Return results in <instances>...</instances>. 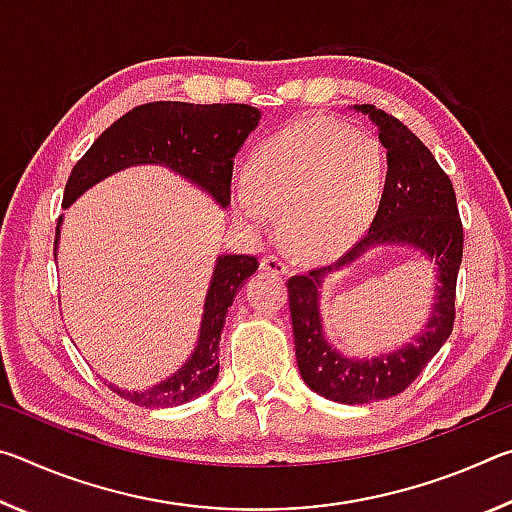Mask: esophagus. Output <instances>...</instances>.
<instances>
[{"mask_svg": "<svg viewBox=\"0 0 512 512\" xmlns=\"http://www.w3.org/2000/svg\"><path fill=\"white\" fill-rule=\"evenodd\" d=\"M262 271L273 275H284L289 271V264L284 262L280 255H264L262 257Z\"/></svg>", "mask_w": 512, "mask_h": 512, "instance_id": "esophagus-1", "label": "esophagus"}]
</instances>
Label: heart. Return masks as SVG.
<instances>
[{
  "label": "heart",
  "instance_id": "1",
  "mask_svg": "<svg viewBox=\"0 0 512 512\" xmlns=\"http://www.w3.org/2000/svg\"><path fill=\"white\" fill-rule=\"evenodd\" d=\"M246 180L232 189V207L248 230L264 235L273 228V210H282L293 246L307 255H334L375 219L386 160L366 128L307 119L259 144Z\"/></svg>",
  "mask_w": 512,
  "mask_h": 512
}]
</instances>
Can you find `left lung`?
Returning <instances> with one entry per match:
<instances>
[{
    "mask_svg": "<svg viewBox=\"0 0 512 512\" xmlns=\"http://www.w3.org/2000/svg\"><path fill=\"white\" fill-rule=\"evenodd\" d=\"M350 110L361 112L375 124L379 142L386 149L388 171L379 210L370 230L348 253L334 264L293 275L287 289L300 377L325 400L368 404L388 400L409 388L452 334L463 225L458 219L452 180L427 146L400 119L370 103ZM381 245L411 247L434 264V305L428 323L411 344L372 358H350L326 339L319 314V289L325 276L344 270Z\"/></svg>",
    "mask_w": 512,
    "mask_h": 512,
    "instance_id": "obj_1",
    "label": "left lung"
}]
</instances>
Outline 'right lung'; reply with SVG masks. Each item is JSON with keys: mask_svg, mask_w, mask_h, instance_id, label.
<instances>
[{"mask_svg": "<svg viewBox=\"0 0 512 512\" xmlns=\"http://www.w3.org/2000/svg\"><path fill=\"white\" fill-rule=\"evenodd\" d=\"M262 112L244 103L194 106L185 101H153L137 106L103 131L88 153L74 164L65 185L63 207L88 189L131 167H164L201 189L225 210L230 205V178L235 155L255 131ZM63 216L56 225L54 257L58 255ZM257 257L219 255L203 302L198 341L173 375L144 391H126L108 384L119 397L146 409H167L203 395L219 377V341L225 314L237 291L257 271Z\"/></svg>", "mask_w": 512, "mask_h": 512, "instance_id": "obj_1", "label": "right lung"}]
</instances>
